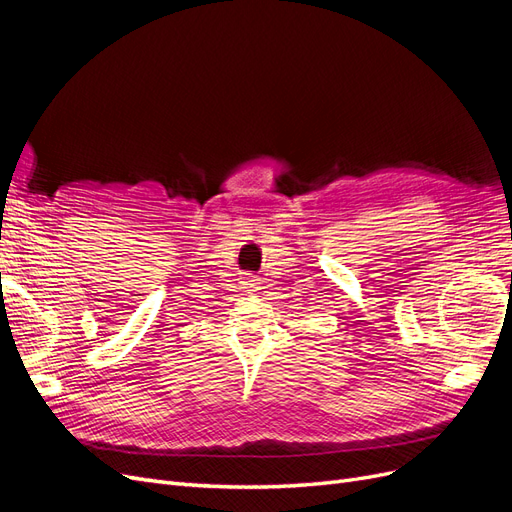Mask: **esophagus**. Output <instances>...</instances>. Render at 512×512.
I'll return each mask as SVG.
<instances>
[{
    "instance_id": "esophagus-1",
    "label": "esophagus",
    "mask_w": 512,
    "mask_h": 512,
    "mask_svg": "<svg viewBox=\"0 0 512 512\" xmlns=\"http://www.w3.org/2000/svg\"><path fill=\"white\" fill-rule=\"evenodd\" d=\"M243 285L248 288V292H256L258 290V279L254 275H245L243 277Z\"/></svg>"
}]
</instances>
